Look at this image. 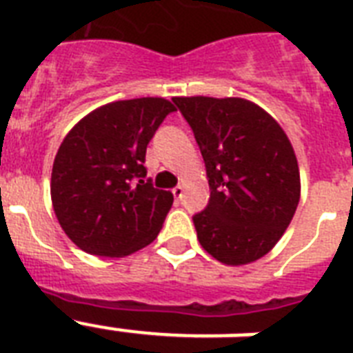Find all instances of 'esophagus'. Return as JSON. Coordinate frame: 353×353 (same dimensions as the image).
Masks as SVG:
<instances>
[{"label":"esophagus","mask_w":353,"mask_h":353,"mask_svg":"<svg viewBox=\"0 0 353 353\" xmlns=\"http://www.w3.org/2000/svg\"><path fill=\"white\" fill-rule=\"evenodd\" d=\"M172 192H174V196H176V199H181V198H183V194H185V187H183V185H177V187L174 188Z\"/></svg>","instance_id":"esophagus-1"}]
</instances>
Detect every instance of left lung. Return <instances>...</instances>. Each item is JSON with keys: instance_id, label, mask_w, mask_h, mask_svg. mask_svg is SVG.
Masks as SVG:
<instances>
[{"instance_id": "1", "label": "left lung", "mask_w": 353, "mask_h": 353, "mask_svg": "<svg viewBox=\"0 0 353 353\" xmlns=\"http://www.w3.org/2000/svg\"><path fill=\"white\" fill-rule=\"evenodd\" d=\"M203 155L210 199L192 218L205 251L227 265L268 254L301 199L295 150L265 110L240 97H174Z\"/></svg>"}]
</instances>
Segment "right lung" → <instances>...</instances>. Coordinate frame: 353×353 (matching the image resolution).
I'll return each instance as SVG.
<instances>
[{"instance_id":"right-lung-1","label":"right lung","mask_w":353,"mask_h":353,"mask_svg":"<svg viewBox=\"0 0 353 353\" xmlns=\"http://www.w3.org/2000/svg\"><path fill=\"white\" fill-rule=\"evenodd\" d=\"M172 112L161 97L110 102L65 135L52 163L51 199L58 223L82 251L122 258L157 238L174 196L144 179L143 163Z\"/></svg>"}]
</instances>
